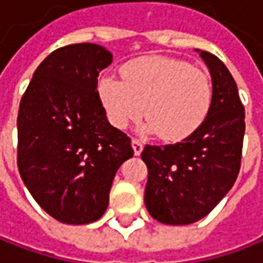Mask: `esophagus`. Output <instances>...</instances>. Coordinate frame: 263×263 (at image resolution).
Returning a JSON list of instances; mask_svg holds the SVG:
<instances>
[{"label":"esophagus","instance_id":"esophagus-1","mask_svg":"<svg viewBox=\"0 0 263 263\" xmlns=\"http://www.w3.org/2000/svg\"><path fill=\"white\" fill-rule=\"evenodd\" d=\"M132 146H133V149H135V154L139 156L142 153V149H143V142H142L141 139H138V138H133V139H132Z\"/></svg>","mask_w":263,"mask_h":263}]
</instances>
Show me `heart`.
I'll list each match as a JSON object with an SVG mask.
<instances>
[{
    "mask_svg": "<svg viewBox=\"0 0 263 263\" xmlns=\"http://www.w3.org/2000/svg\"><path fill=\"white\" fill-rule=\"evenodd\" d=\"M122 79L104 76L99 92L110 122L125 128L146 115V128L164 141L190 136L203 122L211 106V82L205 71L167 57L130 61Z\"/></svg>",
    "mask_w": 263,
    "mask_h": 263,
    "instance_id": "1",
    "label": "heart"
}]
</instances>
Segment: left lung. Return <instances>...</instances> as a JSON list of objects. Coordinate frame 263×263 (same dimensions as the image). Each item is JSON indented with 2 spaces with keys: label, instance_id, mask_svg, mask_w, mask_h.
I'll return each mask as SVG.
<instances>
[{
  "label": "left lung",
  "instance_id": "8db88e82",
  "mask_svg": "<svg viewBox=\"0 0 263 263\" xmlns=\"http://www.w3.org/2000/svg\"><path fill=\"white\" fill-rule=\"evenodd\" d=\"M210 68L213 99L203 122L185 139L171 145H145L148 167L145 205L164 224H190L213 211L232 189L241 167L246 132L244 106L228 67L200 50Z\"/></svg>",
  "mask_w": 263,
  "mask_h": 263
}]
</instances>
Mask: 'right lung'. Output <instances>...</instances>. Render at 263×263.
I'll use <instances>...</instances> for the list:
<instances>
[{"instance_id": "right-lung-1", "label": "right lung", "mask_w": 263, "mask_h": 263, "mask_svg": "<svg viewBox=\"0 0 263 263\" xmlns=\"http://www.w3.org/2000/svg\"><path fill=\"white\" fill-rule=\"evenodd\" d=\"M112 53L92 43L53 50L19 104L17 167L35 202L61 223L103 216L118 167L133 157L130 138L106 118L99 73Z\"/></svg>"}]
</instances>
